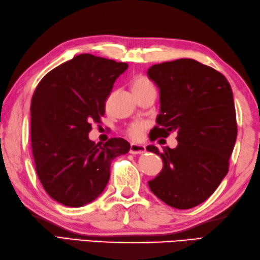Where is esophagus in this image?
I'll use <instances>...</instances> for the list:
<instances>
[{"mask_svg": "<svg viewBox=\"0 0 260 260\" xmlns=\"http://www.w3.org/2000/svg\"><path fill=\"white\" fill-rule=\"evenodd\" d=\"M146 151V147L139 144H131L130 145V153L138 155V153H144Z\"/></svg>", "mask_w": 260, "mask_h": 260, "instance_id": "1", "label": "esophagus"}]
</instances>
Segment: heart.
Instances as JSON below:
<instances>
[{"mask_svg":"<svg viewBox=\"0 0 260 260\" xmlns=\"http://www.w3.org/2000/svg\"><path fill=\"white\" fill-rule=\"evenodd\" d=\"M151 88H155L153 87V84L145 76H137L134 82H132V92L134 94H140V93H144L148 89H151ZM146 129V123H142V122H136V123H132L126 132H128V135L132 138V139H139L141 137L142 131Z\"/></svg>","mask_w":260,"mask_h":260,"instance_id":"1","label":"heart"}]
</instances>
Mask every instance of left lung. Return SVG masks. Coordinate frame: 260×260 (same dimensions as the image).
<instances>
[{
  "label": "left lung",
  "mask_w": 260,
  "mask_h": 260,
  "mask_svg": "<svg viewBox=\"0 0 260 260\" xmlns=\"http://www.w3.org/2000/svg\"><path fill=\"white\" fill-rule=\"evenodd\" d=\"M159 89L160 113L150 140L177 132L174 149L147 147L162 159L148 182L151 192L175 209H192L208 200L229 171L237 139L236 109L229 82L194 59L166 61L147 72Z\"/></svg>",
  "instance_id": "8db88e82"
}]
</instances>
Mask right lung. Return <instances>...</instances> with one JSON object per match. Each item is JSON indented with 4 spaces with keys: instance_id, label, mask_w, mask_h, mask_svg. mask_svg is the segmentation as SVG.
Wrapping results in <instances>:
<instances>
[{
    "instance_id": "obj_1",
    "label": "right lung",
    "mask_w": 260,
    "mask_h": 260,
    "mask_svg": "<svg viewBox=\"0 0 260 260\" xmlns=\"http://www.w3.org/2000/svg\"><path fill=\"white\" fill-rule=\"evenodd\" d=\"M128 63L82 54L41 79L31 100V147L36 172L51 199L79 208L99 198L115 157L130 144L112 138L103 146L89 140L113 84Z\"/></svg>"
}]
</instances>
